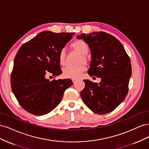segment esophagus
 <instances>
[{"label":"esophagus","instance_id":"obj_1","mask_svg":"<svg viewBox=\"0 0 149 149\" xmlns=\"http://www.w3.org/2000/svg\"><path fill=\"white\" fill-rule=\"evenodd\" d=\"M76 81H78V79H73V83H75Z\"/></svg>","mask_w":149,"mask_h":149}]
</instances>
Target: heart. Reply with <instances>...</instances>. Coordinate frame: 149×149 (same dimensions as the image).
<instances>
[{"instance_id": "1", "label": "heart", "mask_w": 149, "mask_h": 149, "mask_svg": "<svg viewBox=\"0 0 149 149\" xmlns=\"http://www.w3.org/2000/svg\"><path fill=\"white\" fill-rule=\"evenodd\" d=\"M71 48L79 53V56L76 60V65H69L63 69V75L66 78H77L85 71L89 59L86 55L89 51V45L84 40L79 39L73 42ZM60 64L65 66L66 64V53L65 49L60 50L58 56Z\"/></svg>"}]
</instances>
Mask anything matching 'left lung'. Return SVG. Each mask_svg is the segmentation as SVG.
Segmentation results:
<instances>
[{
  "mask_svg": "<svg viewBox=\"0 0 149 149\" xmlns=\"http://www.w3.org/2000/svg\"><path fill=\"white\" fill-rule=\"evenodd\" d=\"M77 38L83 39L91 50L92 60L88 74L101 78L99 84L84 79L85 87L81 96L94 113H109L125 100L128 93L132 75L130 58L119 40L104 31L82 33Z\"/></svg>",
  "mask_w": 149,
  "mask_h": 149,
  "instance_id": "1",
  "label": "left lung"
}]
</instances>
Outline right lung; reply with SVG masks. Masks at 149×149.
Here are the masks:
<instances>
[{"label": "right lung", "mask_w": 149, "mask_h": 149, "mask_svg": "<svg viewBox=\"0 0 149 149\" xmlns=\"http://www.w3.org/2000/svg\"><path fill=\"white\" fill-rule=\"evenodd\" d=\"M74 33L44 31L18 50L10 76L12 92L21 107L30 114L42 116L50 112L61 101L71 79L46 78L62 73L58 56Z\"/></svg>", "instance_id": "add662e5"}]
</instances>
